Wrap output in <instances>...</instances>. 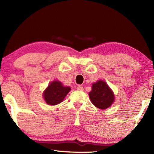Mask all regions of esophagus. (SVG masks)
I'll list each match as a JSON object with an SVG mask.
<instances>
[{"mask_svg": "<svg viewBox=\"0 0 154 154\" xmlns=\"http://www.w3.org/2000/svg\"><path fill=\"white\" fill-rule=\"evenodd\" d=\"M77 90H79V91H83V87L82 85H78L77 87Z\"/></svg>", "mask_w": 154, "mask_h": 154, "instance_id": "esophagus-1", "label": "esophagus"}]
</instances>
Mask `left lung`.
Segmentation results:
<instances>
[{"label":"left lung","mask_w":154,"mask_h":154,"mask_svg":"<svg viewBox=\"0 0 154 154\" xmlns=\"http://www.w3.org/2000/svg\"><path fill=\"white\" fill-rule=\"evenodd\" d=\"M89 96L93 105L101 109L109 107L114 100L113 92L105 82L100 80L93 83Z\"/></svg>","instance_id":"8db88e82"}]
</instances>
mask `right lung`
Listing matches in <instances>:
<instances>
[{"mask_svg":"<svg viewBox=\"0 0 154 154\" xmlns=\"http://www.w3.org/2000/svg\"><path fill=\"white\" fill-rule=\"evenodd\" d=\"M70 90L71 88L69 87H64L61 82L54 81L48 85L44 92V99L48 105H56L62 102Z\"/></svg>","mask_w":154,"mask_h":154,"instance_id":"1","label":"right lung"}]
</instances>
